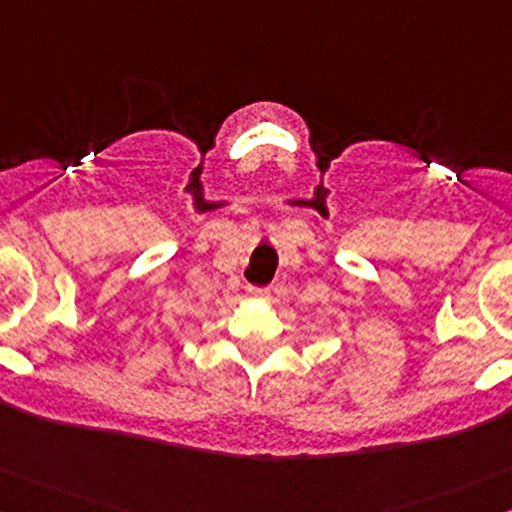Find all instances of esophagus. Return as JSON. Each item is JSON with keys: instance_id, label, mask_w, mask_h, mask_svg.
Masks as SVG:
<instances>
[{"instance_id": "esophagus-1", "label": "esophagus", "mask_w": 512, "mask_h": 512, "mask_svg": "<svg viewBox=\"0 0 512 512\" xmlns=\"http://www.w3.org/2000/svg\"><path fill=\"white\" fill-rule=\"evenodd\" d=\"M250 294L257 296V299H267L269 289H267V286H250Z\"/></svg>"}]
</instances>
